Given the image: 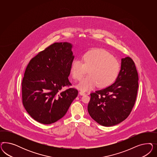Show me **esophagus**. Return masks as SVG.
<instances>
[{
    "label": "esophagus",
    "mask_w": 157,
    "mask_h": 157,
    "mask_svg": "<svg viewBox=\"0 0 157 157\" xmlns=\"http://www.w3.org/2000/svg\"><path fill=\"white\" fill-rule=\"evenodd\" d=\"M79 94H80L81 95H83L85 94L86 93L85 91H79Z\"/></svg>",
    "instance_id": "1"
}]
</instances>
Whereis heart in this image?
Returning <instances> with one entry per match:
<instances>
[{"mask_svg":"<svg viewBox=\"0 0 157 157\" xmlns=\"http://www.w3.org/2000/svg\"><path fill=\"white\" fill-rule=\"evenodd\" d=\"M83 63L76 60L72 63L71 73L75 80H80L89 70V75L84 77L76 87L81 90H88L98 85L100 87L109 85L119 75V63L109 53L103 49H95L86 53Z\"/></svg>","mask_w":157,"mask_h":157,"instance_id":"b5f03b06","label":"heart"}]
</instances>
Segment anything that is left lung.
Returning a JSON list of instances; mask_svg holds the SVG:
<instances>
[{"label":"left lung","mask_w":157,"mask_h":157,"mask_svg":"<svg viewBox=\"0 0 157 157\" xmlns=\"http://www.w3.org/2000/svg\"><path fill=\"white\" fill-rule=\"evenodd\" d=\"M138 80L132 59H121V69L114 83L91 93L87 110L91 118L105 127L113 126L127 119L136 101Z\"/></svg>","instance_id":"1"}]
</instances>
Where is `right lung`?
Segmentation results:
<instances>
[{"mask_svg":"<svg viewBox=\"0 0 157 157\" xmlns=\"http://www.w3.org/2000/svg\"><path fill=\"white\" fill-rule=\"evenodd\" d=\"M72 45L55 43L32 58L22 82V103L29 114L44 124L53 123L66 114L78 94L68 77L74 56Z\"/></svg>","mask_w":157,"mask_h":157,"instance_id":"add662e5","label":"right lung"}]
</instances>
